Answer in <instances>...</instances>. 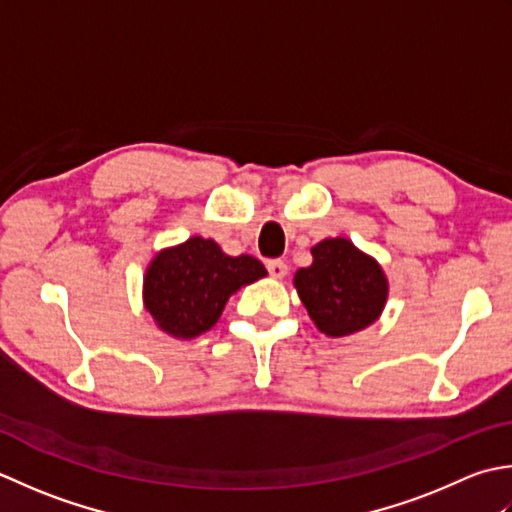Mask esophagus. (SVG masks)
I'll return each mask as SVG.
<instances>
[{"label": "esophagus", "mask_w": 512, "mask_h": 512, "mask_svg": "<svg viewBox=\"0 0 512 512\" xmlns=\"http://www.w3.org/2000/svg\"><path fill=\"white\" fill-rule=\"evenodd\" d=\"M267 271L271 278H283L287 274V263L280 258H271V260H267Z\"/></svg>", "instance_id": "esophagus-1"}]
</instances>
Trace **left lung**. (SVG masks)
I'll return each instance as SVG.
<instances>
[{
	"label": "left lung",
	"instance_id": "8db88e82",
	"mask_svg": "<svg viewBox=\"0 0 512 512\" xmlns=\"http://www.w3.org/2000/svg\"><path fill=\"white\" fill-rule=\"evenodd\" d=\"M311 254L314 263L296 271L294 285L316 327L340 338L375 322L387 300L380 265L347 238H327Z\"/></svg>",
	"mask_w": 512,
	"mask_h": 512
}]
</instances>
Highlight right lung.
Masks as SVG:
<instances>
[{
    "instance_id": "right-lung-1",
    "label": "right lung",
    "mask_w": 512,
    "mask_h": 512,
    "mask_svg": "<svg viewBox=\"0 0 512 512\" xmlns=\"http://www.w3.org/2000/svg\"><path fill=\"white\" fill-rule=\"evenodd\" d=\"M265 274L258 258L227 256L214 241L194 236L152 260L143 285L145 309L170 336L196 338L216 325L234 291Z\"/></svg>"
}]
</instances>
